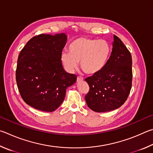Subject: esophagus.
Wrapping results in <instances>:
<instances>
[{"label": "esophagus", "instance_id": "obj_1", "mask_svg": "<svg viewBox=\"0 0 153 153\" xmlns=\"http://www.w3.org/2000/svg\"><path fill=\"white\" fill-rule=\"evenodd\" d=\"M81 81H83V78L81 76L77 77V82H81Z\"/></svg>", "mask_w": 153, "mask_h": 153}]
</instances>
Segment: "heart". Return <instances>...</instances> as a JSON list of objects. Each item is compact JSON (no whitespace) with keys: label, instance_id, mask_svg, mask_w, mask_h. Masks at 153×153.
I'll list each match as a JSON object with an SVG mask.
<instances>
[{"label":"heart","instance_id":"b5f03b06","mask_svg":"<svg viewBox=\"0 0 153 153\" xmlns=\"http://www.w3.org/2000/svg\"><path fill=\"white\" fill-rule=\"evenodd\" d=\"M69 52H62L61 60L69 71H73L81 63L82 71L95 75L103 71L108 64L111 47L105 40L81 37L70 44Z\"/></svg>","mask_w":153,"mask_h":153}]
</instances>
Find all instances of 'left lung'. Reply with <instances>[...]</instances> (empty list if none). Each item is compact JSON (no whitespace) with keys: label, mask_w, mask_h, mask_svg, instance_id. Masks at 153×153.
Segmentation results:
<instances>
[{"label":"left lung","mask_w":153,"mask_h":153,"mask_svg":"<svg viewBox=\"0 0 153 153\" xmlns=\"http://www.w3.org/2000/svg\"><path fill=\"white\" fill-rule=\"evenodd\" d=\"M132 64L130 51L118 37L114 36L111 54L105 68L85 79L89 86L85 101L91 109L107 112L119 108L125 103L132 88Z\"/></svg>","instance_id":"obj_1"}]
</instances>
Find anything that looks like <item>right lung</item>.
Wrapping results in <instances>:
<instances>
[{
	"mask_svg": "<svg viewBox=\"0 0 153 153\" xmlns=\"http://www.w3.org/2000/svg\"><path fill=\"white\" fill-rule=\"evenodd\" d=\"M66 36L40 34L29 40L17 60L16 81L25 102L36 109L55 111L63 102L66 90L76 75L65 71L62 52Z\"/></svg>",
	"mask_w": 153,
	"mask_h": 153,
	"instance_id": "1",
	"label": "right lung"
}]
</instances>
